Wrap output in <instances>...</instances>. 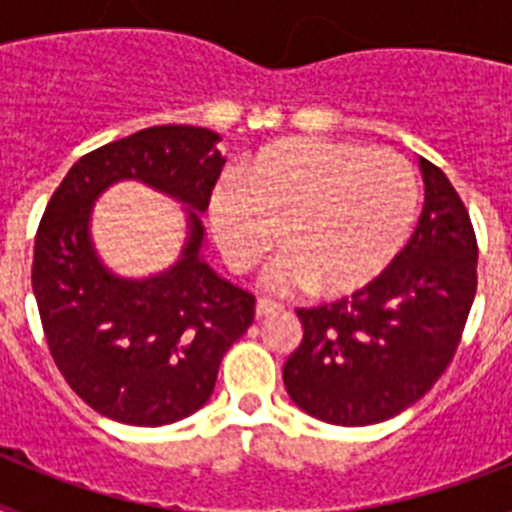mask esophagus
Masks as SVG:
<instances>
[{
  "instance_id": "1",
  "label": "esophagus",
  "mask_w": 512,
  "mask_h": 512,
  "mask_svg": "<svg viewBox=\"0 0 512 512\" xmlns=\"http://www.w3.org/2000/svg\"><path fill=\"white\" fill-rule=\"evenodd\" d=\"M279 310H282V305H279V302H274V300H266V297H261V300L256 302V315H259V318L274 315V312H279Z\"/></svg>"
}]
</instances>
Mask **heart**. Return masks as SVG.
I'll return each mask as SVG.
<instances>
[{"label": "heart", "instance_id": "obj_1", "mask_svg": "<svg viewBox=\"0 0 512 512\" xmlns=\"http://www.w3.org/2000/svg\"><path fill=\"white\" fill-rule=\"evenodd\" d=\"M235 187L212 197V233L235 271L277 248L271 289L307 287L346 297L384 274L413 225L418 182L390 151L325 138H284L243 161Z\"/></svg>", "mask_w": 512, "mask_h": 512}]
</instances>
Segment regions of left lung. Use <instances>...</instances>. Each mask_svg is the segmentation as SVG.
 Listing matches in <instances>:
<instances>
[{"instance_id":"left-lung-1","label":"left lung","mask_w":512,"mask_h":512,"mask_svg":"<svg viewBox=\"0 0 512 512\" xmlns=\"http://www.w3.org/2000/svg\"><path fill=\"white\" fill-rule=\"evenodd\" d=\"M418 164L423 212L390 269L346 300L297 310L302 341L284 387L312 418L348 428L395 418L454 359L477 292V238L446 174Z\"/></svg>"}]
</instances>
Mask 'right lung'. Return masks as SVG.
<instances>
[{"label": "right lung", "instance_id": "add662e5", "mask_svg": "<svg viewBox=\"0 0 512 512\" xmlns=\"http://www.w3.org/2000/svg\"><path fill=\"white\" fill-rule=\"evenodd\" d=\"M220 135L156 125L81 156L35 235L33 292L45 341L71 390L104 418L169 425L210 400L225 351L253 323L256 300L202 256V217L225 158ZM140 181L188 210V241L169 270L120 278L91 241L93 202Z\"/></svg>", "mask_w": 512, "mask_h": 512}]
</instances>
